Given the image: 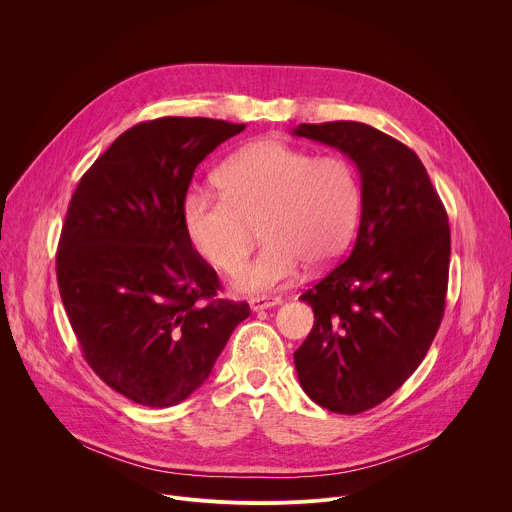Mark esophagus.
<instances>
[{"label": "esophagus", "mask_w": 512, "mask_h": 512, "mask_svg": "<svg viewBox=\"0 0 512 512\" xmlns=\"http://www.w3.org/2000/svg\"><path fill=\"white\" fill-rule=\"evenodd\" d=\"M283 299L281 297H251L249 299V305L253 311H263V309H269V307H275V305H281Z\"/></svg>", "instance_id": "34e87169"}]
</instances>
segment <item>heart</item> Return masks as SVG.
<instances>
[{
  "label": "heart",
  "instance_id": "heart-1",
  "mask_svg": "<svg viewBox=\"0 0 512 512\" xmlns=\"http://www.w3.org/2000/svg\"><path fill=\"white\" fill-rule=\"evenodd\" d=\"M221 195L191 193L185 229L213 267L235 273L259 227V257L233 277L241 293H267L293 283L303 265L321 269L350 245L360 185L342 156H313L281 140H257L235 152L215 175Z\"/></svg>",
  "mask_w": 512,
  "mask_h": 512
}]
</instances>
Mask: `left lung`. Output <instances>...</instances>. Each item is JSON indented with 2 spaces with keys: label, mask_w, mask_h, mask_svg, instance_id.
<instances>
[{
  "label": "left lung",
  "mask_w": 512,
  "mask_h": 512,
  "mask_svg": "<svg viewBox=\"0 0 512 512\" xmlns=\"http://www.w3.org/2000/svg\"><path fill=\"white\" fill-rule=\"evenodd\" d=\"M291 134L344 152L362 183L348 259L299 299L315 321L293 354L303 392L321 408L360 414L422 364L444 315L450 227L422 160L362 122L299 124Z\"/></svg>",
  "instance_id": "8db88e82"
}]
</instances>
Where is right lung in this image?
<instances>
[{"label": "right lung", "instance_id": "right-lung-1", "mask_svg": "<svg viewBox=\"0 0 512 512\" xmlns=\"http://www.w3.org/2000/svg\"><path fill=\"white\" fill-rule=\"evenodd\" d=\"M245 124L166 116L122 132L88 168L62 227L60 295L90 368L148 408L177 406L213 372L243 301L215 299L185 197L195 168Z\"/></svg>", "mask_w": 512, "mask_h": 512}]
</instances>
